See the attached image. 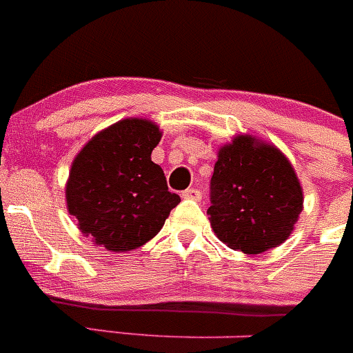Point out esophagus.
I'll use <instances>...</instances> for the list:
<instances>
[{"mask_svg":"<svg viewBox=\"0 0 353 353\" xmlns=\"http://www.w3.org/2000/svg\"><path fill=\"white\" fill-rule=\"evenodd\" d=\"M183 198L194 199V201H198V199H201V193H199L198 190H194V188H190V190L183 191Z\"/></svg>","mask_w":353,"mask_h":353,"instance_id":"1","label":"esophagus"}]
</instances>
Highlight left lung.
<instances>
[{"mask_svg": "<svg viewBox=\"0 0 353 353\" xmlns=\"http://www.w3.org/2000/svg\"><path fill=\"white\" fill-rule=\"evenodd\" d=\"M216 157L206 212L215 236L245 254L285 243L304 208V191L290 160L251 134L234 137Z\"/></svg>", "mask_w": 353, "mask_h": 353, "instance_id": "left-lung-1", "label": "left lung"}]
</instances>
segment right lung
<instances>
[{"label":"right lung","mask_w":353,"mask_h":353,"mask_svg":"<svg viewBox=\"0 0 353 353\" xmlns=\"http://www.w3.org/2000/svg\"><path fill=\"white\" fill-rule=\"evenodd\" d=\"M160 138L154 121L128 117L94 134L73 159L68 212L95 245L128 252L147 244L181 201L152 162Z\"/></svg>","instance_id":"1"}]
</instances>
